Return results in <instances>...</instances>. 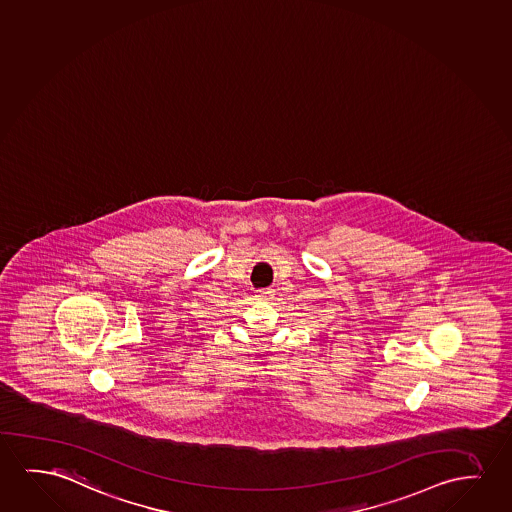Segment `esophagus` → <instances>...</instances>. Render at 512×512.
Segmentation results:
<instances>
[{"mask_svg": "<svg viewBox=\"0 0 512 512\" xmlns=\"http://www.w3.org/2000/svg\"><path fill=\"white\" fill-rule=\"evenodd\" d=\"M271 296H273V289H262L257 292V297L260 299H269Z\"/></svg>", "mask_w": 512, "mask_h": 512, "instance_id": "obj_1", "label": "esophagus"}]
</instances>
